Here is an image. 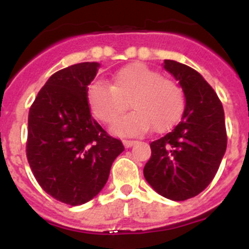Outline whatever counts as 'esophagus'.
I'll return each instance as SVG.
<instances>
[{
	"mask_svg": "<svg viewBox=\"0 0 249 249\" xmlns=\"http://www.w3.org/2000/svg\"><path fill=\"white\" fill-rule=\"evenodd\" d=\"M135 143H136V141L133 140H123V144H124L127 148H128V147H132Z\"/></svg>",
	"mask_w": 249,
	"mask_h": 249,
	"instance_id": "1",
	"label": "esophagus"
}]
</instances>
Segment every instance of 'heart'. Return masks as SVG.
I'll use <instances>...</instances> for the list:
<instances>
[{
	"label": "heart",
	"mask_w": 249,
	"mask_h": 249,
	"mask_svg": "<svg viewBox=\"0 0 249 249\" xmlns=\"http://www.w3.org/2000/svg\"><path fill=\"white\" fill-rule=\"evenodd\" d=\"M89 108L98 121L111 124L129 107L135 109L114 123L120 135L164 132L179 121L184 108L183 89L176 81L143 63H133L114 74L112 86L94 82L87 92Z\"/></svg>",
	"instance_id": "1"
}]
</instances>
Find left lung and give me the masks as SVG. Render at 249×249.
<instances>
[{
  "instance_id": "obj_1",
  "label": "left lung",
  "mask_w": 249,
  "mask_h": 249,
  "mask_svg": "<svg viewBox=\"0 0 249 249\" xmlns=\"http://www.w3.org/2000/svg\"><path fill=\"white\" fill-rule=\"evenodd\" d=\"M164 68L183 89L186 107L177 126L151 142V158L143 168L146 181L160 196L186 201L212 182L227 148L221 100L198 72L164 59Z\"/></svg>"
}]
</instances>
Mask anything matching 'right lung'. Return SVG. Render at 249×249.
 <instances>
[{
  "label": "right lung",
  "instance_id": "obj_1",
  "mask_svg": "<svg viewBox=\"0 0 249 249\" xmlns=\"http://www.w3.org/2000/svg\"><path fill=\"white\" fill-rule=\"evenodd\" d=\"M98 67L82 62L57 71L28 113L26 155L32 173L46 193L70 206L96 197L124 151L91 116L87 92Z\"/></svg>",
  "mask_w": 249,
  "mask_h": 249
}]
</instances>
